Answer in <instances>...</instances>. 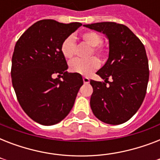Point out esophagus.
<instances>
[{
  "instance_id": "1",
  "label": "esophagus",
  "mask_w": 160,
  "mask_h": 160,
  "mask_svg": "<svg viewBox=\"0 0 160 160\" xmlns=\"http://www.w3.org/2000/svg\"><path fill=\"white\" fill-rule=\"evenodd\" d=\"M83 81L85 84H89L90 83V79L88 77H83Z\"/></svg>"
}]
</instances>
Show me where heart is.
<instances>
[{"instance_id":"obj_1","label":"heart","mask_w":160,"mask_h":160,"mask_svg":"<svg viewBox=\"0 0 160 160\" xmlns=\"http://www.w3.org/2000/svg\"><path fill=\"white\" fill-rule=\"evenodd\" d=\"M80 39L88 46H91L90 55L95 54L103 55L105 52V48L101 42V37L98 33L94 31H85L80 35ZM75 41L71 36L65 38L60 46V52L65 59H71L75 54ZM100 62L97 58L90 57L87 60L75 59L70 63V70L74 73L82 75H90L99 67Z\"/></svg>"}]
</instances>
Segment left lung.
Here are the masks:
<instances>
[{"label": "left lung", "instance_id": "left-lung-1", "mask_svg": "<svg viewBox=\"0 0 160 160\" xmlns=\"http://www.w3.org/2000/svg\"><path fill=\"white\" fill-rule=\"evenodd\" d=\"M85 26L104 34L109 41L108 60L96 72L105 82L90 80V108L105 124H123L138 111L146 94L149 71L145 48L121 24L98 22Z\"/></svg>", "mask_w": 160, "mask_h": 160}]
</instances>
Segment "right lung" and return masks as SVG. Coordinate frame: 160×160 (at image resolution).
<instances>
[{"mask_svg":"<svg viewBox=\"0 0 160 160\" xmlns=\"http://www.w3.org/2000/svg\"><path fill=\"white\" fill-rule=\"evenodd\" d=\"M81 26L41 20L29 27L15 46L11 80L16 97L26 114L42 125L65 119L83 85L81 75L68 72L60 52L63 41ZM55 73L63 80L55 79Z\"/></svg>","mask_w":160,"mask_h":160,"instance_id":"1","label":"right lung"}]
</instances>
